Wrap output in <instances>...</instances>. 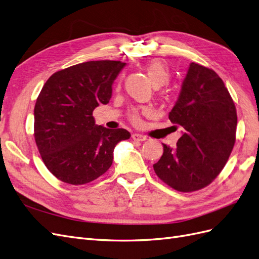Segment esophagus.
<instances>
[{
    "label": "esophagus",
    "mask_w": 259,
    "mask_h": 259,
    "mask_svg": "<svg viewBox=\"0 0 259 259\" xmlns=\"http://www.w3.org/2000/svg\"><path fill=\"white\" fill-rule=\"evenodd\" d=\"M132 138L136 140V142H145V140H147V137L145 135H142V134H133L132 135Z\"/></svg>",
    "instance_id": "1"
}]
</instances>
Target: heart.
<instances>
[{"mask_svg":"<svg viewBox=\"0 0 259 259\" xmlns=\"http://www.w3.org/2000/svg\"><path fill=\"white\" fill-rule=\"evenodd\" d=\"M145 70L148 74L149 80L152 83L154 88H161L169 82L170 73L169 70L164 61L160 59H153L149 61L145 66ZM130 120L133 123L139 122V110L138 109H132L128 114Z\"/></svg>","mask_w":259,"mask_h":259,"instance_id":"obj_1","label":"heart"}]
</instances>
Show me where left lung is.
I'll list each match as a JSON object with an SVG mask.
<instances>
[{
	"instance_id": "8db88e82",
	"label": "left lung",
	"mask_w": 259,
	"mask_h": 259,
	"mask_svg": "<svg viewBox=\"0 0 259 259\" xmlns=\"http://www.w3.org/2000/svg\"><path fill=\"white\" fill-rule=\"evenodd\" d=\"M168 119L185 132L177 148L163 145L155 174L177 191L200 190L219 175L236 143V106L214 70L191 62Z\"/></svg>"
}]
</instances>
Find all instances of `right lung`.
<instances>
[{"label": "right lung", "mask_w": 259, "mask_h": 259, "mask_svg": "<svg viewBox=\"0 0 259 259\" xmlns=\"http://www.w3.org/2000/svg\"><path fill=\"white\" fill-rule=\"evenodd\" d=\"M126 65L114 60L82 62L55 72L34 107V138L51 173L70 185H84L105 174L117 143L128 139L124 128L95 124L94 109L107 105L112 83Z\"/></svg>", "instance_id": "add662e5"}]
</instances>
